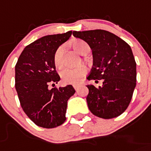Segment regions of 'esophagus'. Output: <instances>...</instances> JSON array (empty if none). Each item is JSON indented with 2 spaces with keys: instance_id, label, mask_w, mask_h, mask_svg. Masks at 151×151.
<instances>
[{
  "instance_id": "obj_1",
  "label": "esophagus",
  "mask_w": 151,
  "mask_h": 151,
  "mask_svg": "<svg viewBox=\"0 0 151 151\" xmlns=\"http://www.w3.org/2000/svg\"><path fill=\"white\" fill-rule=\"evenodd\" d=\"M73 86H74V89H75L76 91H77V90H78V88H79V87H80V86H79V85H74Z\"/></svg>"
}]
</instances>
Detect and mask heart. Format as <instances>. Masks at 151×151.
Masks as SVG:
<instances>
[{"label": "heart", "instance_id": "obj_1", "mask_svg": "<svg viewBox=\"0 0 151 151\" xmlns=\"http://www.w3.org/2000/svg\"><path fill=\"white\" fill-rule=\"evenodd\" d=\"M74 47L80 54L84 55L89 46L82 40L76 41L73 44ZM64 46H60L56 49L53 55V63L55 67L61 68L64 63ZM87 68L84 65H80L75 68L65 67L60 71V77L63 83L67 84H77L81 81L83 77L86 73Z\"/></svg>", "mask_w": 151, "mask_h": 151}]
</instances>
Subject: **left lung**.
Listing matches in <instances>:
<instances>
[{"label":"left lung","mask_w":151,"mask_h":151,"mask_svg":"<svg viewBox=\"0 0 151 151\" xmlns=\"http://www.w3.org/2000/svg\"><path fill=\"white\" fill-rule=\"evenodd\" d=\"M74 37L87 42L92 50L93 66L87 77L103 86H86L89 110L93 115L110 119L128 107L136 85V63L130 46L109 31H74Z\"/></svg>","instance_id":"obj_1"}]
</instances>
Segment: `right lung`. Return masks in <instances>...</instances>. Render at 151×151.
Listing matches in <instances>:
<instances>
[{"instance_id": "add662e5", "label": "right lung", "mask_w": 151, "mask_h": 151, "mask_svg": "<svg viewBox=\"0 0 151 151\" xmlns=\"http://www.w3.org/2000/svg\"><path fill=\"white\" fill-rule=\"evenodd\" d=\"M72 31L43 36L27 46L15 65V89L24 112L37 126L54 128L65 121L68 101L75 90L71 85L49 89L60 81L53 55L68 40Z\"/></svg>"}]
</instances>
